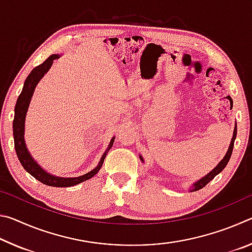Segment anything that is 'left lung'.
Instances as JSON below:
<instances>
[{"mask_svg":"<svg viewBox=\"0 0 252 252\" xmlns=\"http://www.w3.org/2000/svg\"><path fill=\"white\" fill-rule=\"evenodd\" d=\"M237 136V126L236 127H234V131H233V136H232V140H231V143H230V147L228 149V152L225 153V156L222 160L220 161V163L217 165V167L212 170V171L210 173H208L206 177H203L202 179H200V180L198 182H195L193 185V189L192 191H197V190H200L202 189L203 187H206L209 182H210L213 178H215L217 174H219L222 170L225 168V165H227V163L230 160V157H231V153H232V150H233V143H234V139H236ZM141 158V157H140ZM141 160L143 161V159L141 158Z\"/></svg>","mask_w":252,"mask_h":252,"instance_id":"1","label":"left lung"}]
</instances>
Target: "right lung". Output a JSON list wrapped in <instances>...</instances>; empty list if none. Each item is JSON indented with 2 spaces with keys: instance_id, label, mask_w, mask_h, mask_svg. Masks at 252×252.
<instances>
[{
  "instance_id": "obj_1",
  "label": "right lung",
  "mask_w": 252,
  "mask_h": 252,
  "mask_svg": "<svg viewBox=\"0 0 252 252\" xmlns=\"http://www.w3.org/2000/svg\"><path fill=\"white\" fill-rule=\"evenodd\" d=\"M58 58H59V55H57V54L51 55V57L46 59L45 61L42 63V64L37 65L36 67H34V69L31 71V73L29 74L27 80H25L23 90L18 97V101H16V105H15V110H14L15 114H14V120H13V135H14L15 151H16V155H18L21 164H22V167L27 170V171L31 174L32 177L35 178L36 180H39L40 182L44 183V185L51 186V187H61L62 188V187H72V186L79 185V183L83 182L85 180H89V179L92 178L93 176H95L97 171L101 169L102 164H103L106 152H108L110 150V148L112 147L114 138L111 140L108 150H106L104 152V155L102 156L99 164H97V167L95 169H93L92 171L88 172L87 174H83V176H81V177L58 178V177L51 176V174L45 172L44 170L42 169L40 165L33 160V158L29 153L27 147H25V142H24V138H23L25 114H27L30 101H31L33 91H34V89H35L37 82H39V81L42 79V76H43L46 72L49 71V69L53 63V60L58 59Z\"/></svg>"
}]
</instances>
